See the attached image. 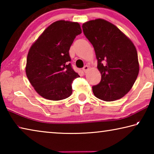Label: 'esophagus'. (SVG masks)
I'll list each match as a JSON object with an SVG mask.
<instances>
[{
    "instance_id": "obj_1",
    "label": "esophagus",
    "mask_w": 154,
    "mask_h": 154,
    "mask_svg": "<svg viewBox=\"0 0 154 154\" xmlns=\"http://www.w3.org/2000/svg\"><path fill=\"white\" fill-rule=\"evenodd\" d=\"M88 69H89V66H85L84 67H83V72H86L88 71Z\"/></svg>"
}]
</instances>
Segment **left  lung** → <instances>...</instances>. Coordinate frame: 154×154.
Listing matches in <instances>:
<instances>
[{"label": "left lung", "instance_id": "8db88e82", "mask_svg": "<svg viewBox=\"0 0 154 154\" xmlns=\"http://www.w3.org/2000/svg\"><path fill=\"white\" fill-rule=\"evenodd\" d=\"M83 31L94 48L101 81L92 87L94 96L111 102L131 90L139 72L137 49L128 36L112 23L96 19L83 23Z\"/></svg>", "mask_w": 154, "mask_h": 154}]
</instances>
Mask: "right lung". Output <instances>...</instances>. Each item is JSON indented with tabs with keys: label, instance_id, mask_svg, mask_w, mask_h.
<instances>
[{
	"label": "right lung",
	"instance_id": "obj_1",
	"mask_svg": "<svg viewBox=\"0 0 154 154\" xmlns=\"http://www.w3.org/2000/svg\"><path fill=\"white\" fill-rule=\"evenodd\" d=\"M82 33L78 22L58 20L52 23L31 45L26 74L43 98L60 100L71 95L72 82L79 77L71 68L69 51Z\"/></svg>",
	"mask_w": 154,
	"mask_h": 154
}]
</instances>
